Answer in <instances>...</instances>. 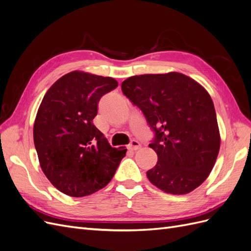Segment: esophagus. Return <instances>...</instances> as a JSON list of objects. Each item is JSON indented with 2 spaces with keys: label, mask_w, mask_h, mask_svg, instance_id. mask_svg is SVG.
I'll return each mask as SVG.
<instances>
[{
  "label": "esophagus",
  "mask_w": 251,
  "mask_h": 251,
  "mask_svg": "<svg viewBox=\"0 0 251 251\" xmlns=\"http://www.w3.org/2000/svg\"><path fill=\"white\" fill-rule=\"evenodd\" d=\"M140 147H141V146H140L139 141H138V140H135V139L131 140L130 144H128V149L132 150V151H136V150H138Z\"/></svg>",
  "instance_id": "obj_1"
}]
</instances>
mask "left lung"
<instances>
[{
    "instance_id": "obj_1",
    "label": "left lung",
    "mask_w": 251,
    "mask_h": 251,
    "mask_svg": "<svg viewBox=\"0 0 251 251\" xmlns=\"http://www.w3.org/2000/svg\"><path fill=\"white\" fill-rule=\"evenodd\" d=\"M121 90L155 133L150 148L158 161L147 172L151 183L173 195L200 186L214 168L221 141L207 91L177 72L135 75Z\"/></svg>"
}]
</instances>
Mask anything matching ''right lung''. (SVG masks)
<instances>
[{
  "label": "right lung",
  "mask_w": 251,
  "mask_h": 251,
  "mask_svg": "<svg viewBox=\"0 0 251 251\" xmlns=\"http://www.w3.org/2000/svg\"><path fill=\"white\" fill-rule=\"evenodd\" d=\"M112 77L73 71L45 94L33 140L41 168L59 192L85 197L107 185L126 149L112 148L94 126L100 98L117 88Z\"/></svg>",
  "instance_id": "obj_1"
}]
</instances>
